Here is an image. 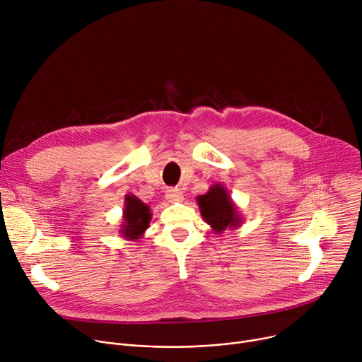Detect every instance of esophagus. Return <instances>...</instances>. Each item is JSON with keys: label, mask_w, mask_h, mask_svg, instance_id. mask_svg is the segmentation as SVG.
Here are the masks:
<instances>
[{"label": "esophagus", "mask_w": 362, "mask_h": 362, "mask_svg": "<svg viewBox=\"0 0 362 362\" xmlns=\"http://www.w3.org/2000/svg\"><path fill=\"white\" fill-rule=\"evenodd\" d=\"M166 199L172 203L173 202H180L183 199V193L176 187H170V189L166 190Z\"/></svg>", "instance_id": "esophagus-1"}]
</instances>
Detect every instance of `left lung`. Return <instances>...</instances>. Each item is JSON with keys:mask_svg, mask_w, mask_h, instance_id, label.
Here are the masks:
<instances>
[{"mask_svg": "<svg viewBox=\"0 0 362 362\" xmlns=\"http://www.w3.org/2000/svg\"><path fill=\"white\" fill-rule=\"evenodd\" d=\"M196 200L204 222L212 226L215 233L219 235L223 230L238 228L242 223L235 203L222 185L216 183L211 186L208 193L197 196Z\"/></svg>", "mask_w": 362, "mask_h": 362, "instance_id": "left-lung-1", "label": "left lung"}]
</instances>
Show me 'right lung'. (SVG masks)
<instances>
[{"label": "right lung", "instance_id": "1", "mask_svg": "<svg viewBox=\"0 0 362 362\" xmlns=\"http://www.w3.org/2000/svg\"><path fill=\"white\" fill-rule=\"evenodd\" d=\"M123 219L124 222L120 229L122 236L130 240H137L143 236L150 225V208L134 194H126Z\"/></svg>", "mask_w": 362, "mask_h": 362}]
</instances>
